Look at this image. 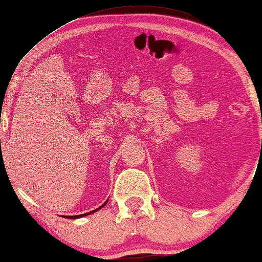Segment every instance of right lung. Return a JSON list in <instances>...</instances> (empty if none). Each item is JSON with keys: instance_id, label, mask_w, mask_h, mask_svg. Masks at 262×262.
I'll list each match as a JSON object with an SVG mask.
<instances>
[{"instance_id": "obj_1", "label": "right lung", "mask_w": 262, "mask_h": 262, "mask_svg": "<svg viewBox=\"0 0 262 262\" xmlns=\"http://www.w3.org/2000/svg\"><path fill=\"white\" fill-rule=\"evenodd\" d=\"M108 200V199H107ZM107 200L105 201V203H104L102 206H99L98 208H96V210H94V211H91V212H88V213H84V214H79V215H63L64 218H68V219H78V218H83V216H85V215H90V214H92V213H95V212H97L98 210H100V208H103L104 206H105V205L107 204Z\"/></svg>"}]
</instances>
